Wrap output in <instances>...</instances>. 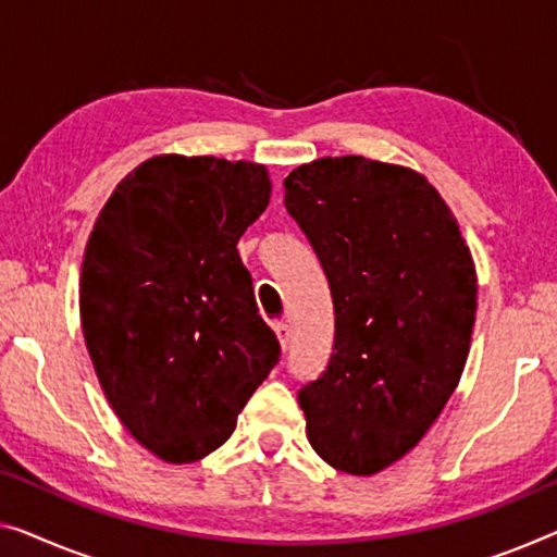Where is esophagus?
Wrapping results in <instances>:
<instances>
[{
  "instance_id": "34e87169",
  "label": "esophagus",
  "mask_w": 557,
  "mask_h": 557,
  "mask_svg": "<svg viewBox=\"0 0 557 557\" xmlns=\"http://www.w3.org/2000/svg\"><path fill=\"white\" fill-rule=\"evenodd\" d=\"M275 335L280 339L282 350H285L287 343H289V325H287V322H275Z\"/></svg>"
}]
</instances>
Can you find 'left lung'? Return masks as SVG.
Listing matches in <instances>:
<instances>
[{
    "mask_svg": "<svg viewBox=\"0 0 557 557\" xmlns=\"http://www.w3.org/2000/svg\"><path fill=\"white\" fill-rule=\"evenodd\" d=\"M335 305V352L300 389L312 450L347 475L408 455L460 383L478 275L458 220L425 174L360 154L285 177Z\"/></svg>",
    "mask_w": 557,
    "mask_h": 557,
    "instance_id": "1",
    "label": "left lung"
}]
</instances>
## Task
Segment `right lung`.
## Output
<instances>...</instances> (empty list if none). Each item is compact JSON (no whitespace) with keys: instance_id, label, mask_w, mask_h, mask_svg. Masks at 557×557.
Segmentation results:
<instances>
[{"instance_id":"1","label":"right lung","mask_w":557,"mask_h":557,"mask_svg":"<svg viewBox=\"0 0 557 557\" xmlns=\"http://www.w3.org/2000/svg\"><path fill=\"white\" fill-rule=\"evenodd\" d=\"M264 164L154 154L87 239L79 318L107 403L172 465L225 443L280 358L237 239L270 202Z\"/></svg>"}]
</instances>
